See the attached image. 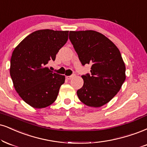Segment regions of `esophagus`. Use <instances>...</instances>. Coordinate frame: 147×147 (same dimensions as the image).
<instances>
[{
	"label": "esophagus",
	"instance_id": "esophagus-1",
	"mask_svg": "<svg viewBox=\"0 0 147 147\" xmlns=\"http://www.w3.org/2000/svg\"><path fill=\"white\" fill-rule=\"evenodd\" d=\"M75 75H70V76H67L66 77V79H68V80H70V79H71L73 78L74 77H75Z\"/></svg>",
	"mask_w": 147,
	"mask_h": 147
}]
</instances>
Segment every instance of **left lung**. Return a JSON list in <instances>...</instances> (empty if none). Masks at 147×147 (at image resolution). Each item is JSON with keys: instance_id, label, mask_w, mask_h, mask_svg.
I'll use <instances>...</instances> for the list:
<instances>
[{"instance_id": "left-lung-1", "label": "left lung", "mask_w": 147, "mask_h": 147, "mask_svg": "<svg viewBox=\"0 0 147 147\" xmlns=\"http://www.w3.org/2000/svg\"><path fill=\"white\" fill-rule=\"evenodd\" d=\"M69 39L83 66L92 65L90 75L81 76L84 86L77 96L85 105L101 107L116 96L126 78L120 51L107 37L92 30L70 31Z\"/></svg>"}]
</instances>
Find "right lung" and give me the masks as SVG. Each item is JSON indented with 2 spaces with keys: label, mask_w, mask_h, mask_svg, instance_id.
Returning a JSON list of instances; mask_svg holds the SVG:
<instances>
[{
  "label": "right lung",
  "mask_w": 147,
  "mask_h": 147,
  "mask_svg": "<svg viewBox=\"0 0 147 147\" xmlns=\"http://www.w3.org/2000/svg\"><path fill=\"white\" fill-rule=\"evenodd\" d=\"M68 31L38 30L26 36L14 49L10 75L16 91L34 108H44L57 97L65 76L49 70L47 63L68 38Z\"/></svg>",
  "instance_id": "1"
}]
</instances>
